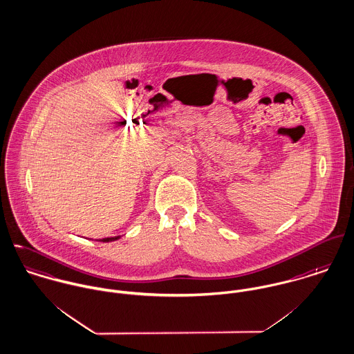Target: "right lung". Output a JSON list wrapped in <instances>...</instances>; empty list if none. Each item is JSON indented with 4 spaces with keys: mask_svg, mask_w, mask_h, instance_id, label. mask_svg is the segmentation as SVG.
I'll use <instances>...</instances> for the list:
<instances>
[{
    "mask_svg": "<svg viewBox=\"0 0 354 354\" xmlns=\"http://www.w3.org/2000/svg\"><path fill=\"white\" fill-rule=\"evenodd\" d=\"M120 238V235L118 236H109V238H102V239H98V242H113V241H118Z\"/></svg>",
    "mask_w": 354,
    "mask_h": 354,
    "instance_id": "obj_1",
    "label": "right lung"
}]
</instances>
